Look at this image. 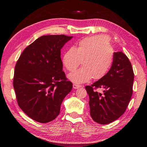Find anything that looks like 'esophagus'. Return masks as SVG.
Returning <instances> with one entry per match:
<instances>
[{
    "mask_svg": "<svg viewBox=\"0 0 147 147\" xmlns=\"http://www.w3.org/2000/svg\"><path fill=\"white\" fill-rule=\"evenodd\" d=\"M81 86L80 85H78V84H73V88L74 89H78L79 88H81Z\"/></svg>",
    "mask_w": 147,
    "mask_h": 147,
    "instance_id": "obj_1",
    "label": "esophagus"
}]
</instances>
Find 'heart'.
Wrapping results in <instances>:
<instances>
[{
    "instance_id": "heart-1",
    "label": "heart",
    "mask_w": 147,
    "mask_h": 147,
    "mask_svg": "<svg viewBox=\"0 0 147 147\" xmlns=\"http://www.w3.org/2000/svg\"><path fill=\"white\" fill-rule=\"evenodd\" d=\"M114 51L109 39L104 35L88 37L80 41L76 47L65 52L63 63L67 70L73 71L82 61V67L69 74V79L78 84L102 78L113 64Z\"/></svg>"
}]
</instances>
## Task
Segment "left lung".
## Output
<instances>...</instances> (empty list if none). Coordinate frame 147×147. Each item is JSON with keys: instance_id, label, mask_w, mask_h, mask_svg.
<instances>
[{"instance_id": "left-lung-1", "label": "left lung", "mask_w": 147, "mask_h": 147, "mask_svg": "<svg viewBox=\"0 0 147 147\" xmlns=\"http://www.w3.org/2000/svg\"><path fill=\"white\" fill-rule=\"evenodd\" d=\"M134 74L130 60L122 52L114 53L106 75L85 88L89 97L91 118L96 123H112L125 112L133 93ZM104 90L98 93V88Z\"/></svg>"}]
</instances>
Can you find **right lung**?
<instances>
[{"instance_id":"add662e5","label":"right lung","mask_w":147,"mask_h":147,"mask_svg":"<svg viewBox=\"0 0 147 147\" xmlns=\"http://www.w3.org/2000/svg\"><path fill=\"white\" fill-rule=\"evenodd\" d=\"M73 38L47 35L24 50L15 67L13 85L16 100L30 118L41 123L53 121L73 84L63 69L61 49Z\"/></svg>"}]
</instances>
